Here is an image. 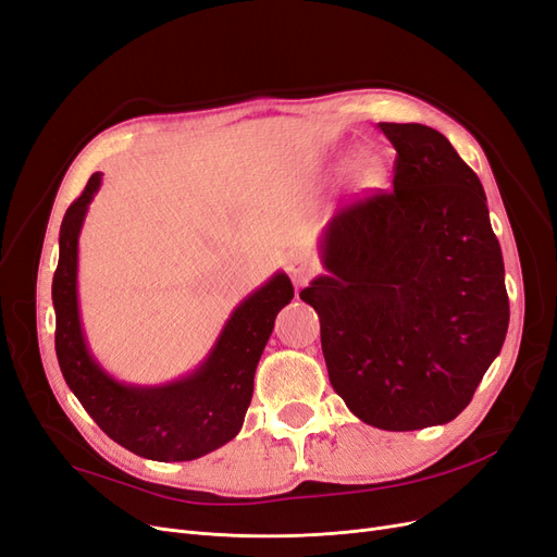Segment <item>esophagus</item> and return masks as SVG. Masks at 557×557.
I'll use <instances>...</instances> for the list:
<instances>
[{
  "label": "esophagus",
  "instance_id": "obj_1",
  "mask_svg": "<svg viewBox=\"0 0 557 557\" xmlns=\"http://www.w3.org/2000/svg\"><path fill=\"white\" fill-rule=\"evenodd\" d=\"M318 272L315 258L307 250H293L288 256V274L295 285H305Z\"/></svg>",
  "mask_w": 557,
  "mask_h": 557
}]
</instances>
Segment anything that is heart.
Segmentation results:
<instances>
[{
  "mask_svg": "<svg viewBox=\"0 0 557 557\" xmlns=\"http://www.w3.org/2000/svg\"><path fill=\"white\" fill-rule=\"evenodd\" d=\"M360 170H364V166H360Z\"/></svg>",
  "mask_w": 557,
  "mask_h": 557,
  "instance_id": "b5f03b06",
  "label": "heart"
}]
</instances>
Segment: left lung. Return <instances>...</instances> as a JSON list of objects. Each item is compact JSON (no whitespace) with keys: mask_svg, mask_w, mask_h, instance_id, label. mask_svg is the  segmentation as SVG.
<instances>
[{"mask_svg":"<svg viewBox=\"0 0 557 557\" xmlns=\"http://www.w3.org/2000/svg\"><path fill=\"white\" fill-rule=\"evenodd\" d=\"M376 127L397 150L393 190L332 215L318 244L327 274L299 297L350 413L411 432L465 411L502 350L509 297L471 166L428 125Z\"/></svg>","mask_w":557,"mask_h":557,"instance_id":"1","label":"left lung"}]
</instances>
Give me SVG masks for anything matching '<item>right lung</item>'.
Here are the masks:
<instances>
[{
	"mask_svg": "<svg viewBox=\"0 0 557 557\" xmlns=\"http://www.w3.org/2000/svg\"><path fill=\"white\" fill-rule=\"evenodd\" d=\"M99 188L102 172H95L60 227L53 307L62 376L115 444L158 462L197 460L239 434L274 320L295 297L293 283L278 269L246 295L193 372L160 385L117 381L90 350L78 307V237Z\"/></svg>",
	"mask_w": 557,
	"mask_h": 557,
	"instance_id": "right-lung-1",
	"label": "right lung"
}]
</instances>
